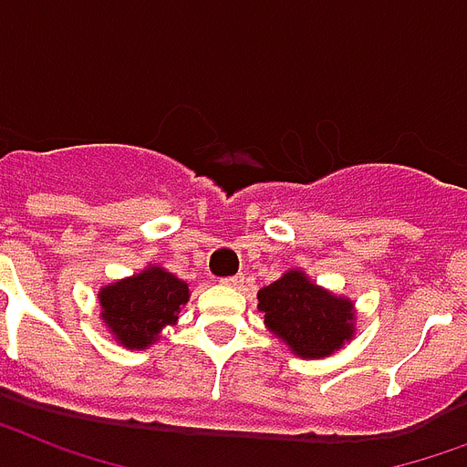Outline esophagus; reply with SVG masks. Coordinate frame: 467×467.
Returning a JSON list of instances; mask_svg holds the SVG:
<instances>
[{
    "instance_id": "34e87169",
    "label": "esophagus",
    "mask_w": 467,
    "mask_h": 467,
    "mask_svg": "<svg viewBox=\"0 0 467 467\" xmlns=\"http://www.w3.org/2000/svg\"><path fill=\"white\" fill-rule=\"evenodd\" d=\"M244 275H241V273H238V275H229V278H221V283H223V285H229V287H241L244 285Z\"/></svg>"
}]
</instances>
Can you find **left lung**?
Wrapping results in <instances>:
<instances>
[{
	"label": "left lung",
	"instance_id": "obj_1",
	"mask_svg": "<svg viewBox=\"0 0 467 467\" xmlns=\"http://www.w3.org/2000/svg\"><path fill=\"white\" fill-rule=\"evenodd\" d=\"M258 310L265 315L273 335L283 337L293 352L307 359L332 354L354 332L352 303L325 293L300 271L285 273L263 287Z\"/></svg>",
	"mask_w": 467,
	"mask_h": 467
}]
</instances>
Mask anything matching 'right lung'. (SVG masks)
Listing matches in <instances>:
<instances>
[{
  "mask_svg": "<svg viewBox=\"0 0 467 467\" xmlns=\"http://www.w3.org/2000/svg\"><path fill=\"white\" fill-rule=\"evenodd\" d=\"M189 300L187 283L162 268H147L135 278L100 290L103 320L130 349L152 345L164 325H174L182 305Z\"/></svg>",
  "mask_w": 467,
  "mask_h": 467,
  "instance_id": "obj_1",
  "label": "right lung"
}]
</instances>
